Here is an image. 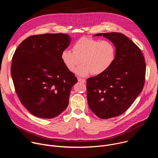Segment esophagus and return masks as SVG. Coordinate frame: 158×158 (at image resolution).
<instances>
[{
	"instance_id": "34e87169",
	"label": "esophagus",
	"mask_w": 158,
	"mask_h": 158,
	"mask_svg": "<svg viewBox=\"0 0 158 158\" xmlns=\"http://www.w3.org/2000/svg\"><path fill=\"white\" fill-rule=\"evenodd\" d=\"M77 80H78L79 82H82V83H85V79H81V78H80V77H78Z\"/></svg>"
}]
</instances>
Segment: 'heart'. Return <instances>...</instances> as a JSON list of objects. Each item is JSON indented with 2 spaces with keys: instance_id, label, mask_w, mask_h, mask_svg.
<instances>
[{
  "instance_id": "obj_1",
  "label": "heart",
  "mask_w": 158,
  "mask_h": 158,
  "mask_svg": "<svg viewBox=\"0 0 158 158\" xmlns=\"http://www.w3.org/2000/svg\"><path fill=\"white\" fill-rule=\"evenodd\" d=\"M116 58V48L108 40L82 37L73 45V51L65 49L61 53V59L66 68L73 72L76 67L77 75L85 77L90 74L99 75L106 72Z\"/></svg>"
}]
</instances>
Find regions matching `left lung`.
Returning a JSON list of instances; mask_svg holds the SVG:
<instances>
[{"label":"left lung","instance_id":"1","mask_svg":"<svg viewBox=\"0 0 158 158\" xmlns=\"http://www.w3.org/2000/svg\"><path fill=\"white\" fill-rule=\"evenodd\" d=\"M110 40L116 58L104 73L87 80L89 108L101 119L122 114L141 93L145 81L146 63L140 49L118 32L95 34Z\"/></svg>","mask_w":158,"mask_h":158}]
</instances>
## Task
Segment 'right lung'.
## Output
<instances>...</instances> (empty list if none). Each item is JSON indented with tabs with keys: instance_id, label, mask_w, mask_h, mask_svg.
Returning <instances> with one entry per match:
<instances>
[{
	"instance_id": "add662e5",
	"label": "right lung",
	"mask_w": 158,
	"mask_h": 158,
	"mask_svg": "<svg viewBox=\"0 0 158 158\" xmlns=\"http://www.w3.org/2000/svg\"><path fill=\"white\" fill-rule=\"evenodd\" d=\"M71 39L64 34L32 35L14 52L11 76L15 91L21 103L35 116L54 118L68 106L71 90L77 79L66 68L61 53Z\"/></svg>"
}]
</instances>
